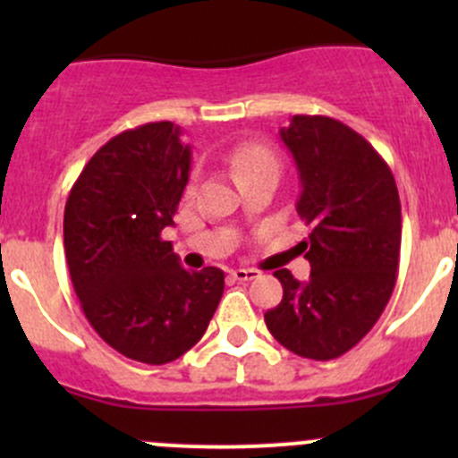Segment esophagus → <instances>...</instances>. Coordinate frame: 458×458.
I'll return each mask as SVG.
<instances>
[{
  "label": "esophagus",
  "mask_w": 458,
  "mask_h": 458,
  "mask_svg": "<svg viewBox=\"0 0 458 458\" xmlns=\"http://www.w3.org/2000/svg\"><path fill=\"white\" fill-rule=\"evenodd\" d=\"M230 275H233L234 281H252V279H259L261 272L255 270V267H234Z\"/></svg>",
  "instance_id": "34e87169"
}]
</instances>
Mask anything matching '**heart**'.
I'll list each match as a JSON object with an SVG mask.
<instances>
[{
	"instance_id": "obj_1",
	"label": "heart",
	"mask_w": 458,
	"mask_h": 458,
	"mask_svg": "<svg viewBox=\"0 0 458 458\" xmlns=\"http://www.w3.org/2000/svg\"><path fill=\"white\" fill-rule=\"evenodd\" d=\"M230 165L234 168L237 177H243V174L255 173V170L266 168V165H276V157L263 143L242 141L230 152Z\"/></svg>"
}]
</instances>
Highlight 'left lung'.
Instances as JSON below:
<instances>
[{"label":"left lung","mask_w":458,"mask_h":458,"mask_svg":"<svg viewBox=\"0 0 458 458\" xmlns=\"http://www.w3.org/2000/svg\"><path fill=\"white\" fill-rule=\"evenodd\" d=\"M301 182L297 212L310 228L299 243L310 279L276 270L284 299L263 318L299 357L327 361L359 344L386 310L396 284L401 201L383 157L345 123L294 114L279 131Z\"/></svg>","instance_id":"obj_1"}]
</instances>
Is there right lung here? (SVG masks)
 Here are the masks:
<instances>
[{
    "instance_id": "right-lung-1",
    "label": "right lung",
    "mask_w": 458,
    "mask_h": 458,
    "mask_svg": "<svg viewBox=\"0 0 458 458\" xmlns=\"http://www.w3.org/2000/svg\"><path fill=\"white\" fill-rule=\"evenodd\" d=\"M191 146L173 122L143 123L92 155L64 212V248L81 310L132 361L164 366L192 348L224 294V270L182 267L174 225Z\"/></svg>"
}]
</instances>
